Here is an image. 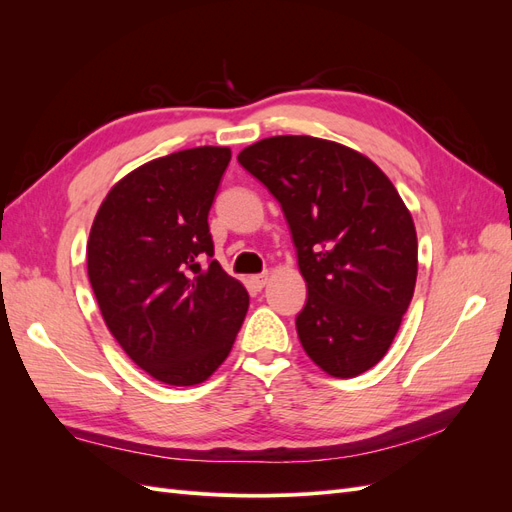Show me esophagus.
<instances>
[{"label": "esophagus", "mask_w": 512, "mask_h": 512, "mask_svg": "<svg viewBox=\"0 0 512 512\" xmlns=\"http://www.w3.org/2000/svg\"><path fill=\"white\" fill-rule=\"evenodd\" d=\"M267 280H269V275H267V273H260V275H252V277H250V282H252V286H254L256 290H262V288H265Z\"/></svg>", "instance_id": "obj_1"}]
</instances>
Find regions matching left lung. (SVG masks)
<instances>
[{"mask_svg": "<svg viewBox=\"0 0 512 512\" xmlns=\"http://www.w3.org/2000/svg\"><path fill=\"white\" fill-rule=\"evenodd\" d=\"M237 160L290 226L307 282L303 350L333 378L363 374L391 348L414 294L418 243L404 200L363 153L324 138H262Z\"/></svg>", "mask_w": 512, "mask_h": 512, "instance_id": "1", "label": "left lung"}]
</instances>
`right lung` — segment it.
<instances>
[{"mask_svg": "<svg viewBox=\"0 0 512 512\" xmlns=\"http://www.w3.org/2000/svg\"><path fill=\"white\" fill-rule=\"evenodd\" d=\"M228 147L151 160L117 181L91 224L87 273L108 331L151 378L194 386L235 344L250 294L213 256L209 209Z\"/></svg>", "mask_w": 512, "mask_h": 512, "instance_id": "add662e5", "label": "right lung"}]
</instances>
